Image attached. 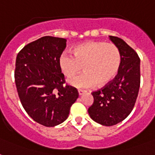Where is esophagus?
Segmentation results:
<instances>
[{
  "instance_id": "34e87169",
  "label": "esophagus",
  "mask_w": 155,
  "mask_h": 155,
  "mask_svg": "<svg viewBox=\"0 0 155 155\" xmlns=\"http://www.w3.org/2000/svg\"><path fill=\"white\" fill-rule=\"evenodd\" d=\"M85 92H86V91H85V90H82V89L78 90V93H79V95H80V96L83 95L84 93H85Z\"/></svg>"
}]
</instances>
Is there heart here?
<instances>
[{"label": "heart", "mask_w": 155, "mask_h": 155, "mask_svg": "<svg viewBox=\"0 0 155 155\" xmlns=\"http://www.w3.org/2000/svg\"><path fill=\"white\" fill-rule=\"evenodd\" d=\"M72 54L63 52L58 58L61 71L72 78L82 69V75L69 80L78 87H89L97 83L104 85L117 75L121 64V54L117 45L104 42H87L79 45Z\"/></svg>", "instance_id": "b5f03b06"}]
</instances>
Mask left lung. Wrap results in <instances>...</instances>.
Masks as SVG:
<instances>
[{"label": "left lung", "instance_id": "obj_1", "mask_svg": "<svg viewBox=\"0 0 155 155\" xmlns=\"http://www.w3.org/2000/svg\"><path fill=\"white\" fill-rule=\"evenodd\" d=\"M120 49L121 64L117 75L101 89L92 92L94 101L88 108L92 120L105 126L122 121L134 107L140 87V58L120 38L109 36Z\"/></svg>", "mask_w": 155, "mask_h": 155}]
</instances>
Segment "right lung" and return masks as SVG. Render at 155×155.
Segmentation results:
<instances>
[{
    "mask_svg": "<svg viewBox=\"0 0 155 155\" xmlns=\"http://www.w3.org/2000/svg\"><path fill=\"white\" fill-rule=\"evenodd\" d=\"M66 42L40 38L23 47L16 58L14 78L21 103L33 120L47 127L63 122L79 97L76 88L64 84L58 65Z\"/></svg>",
    "mask_w": 155,
    "mask_h": 155,
    "instance_id": "add662e5",
    "label": "right lung"
}]
</instances>
